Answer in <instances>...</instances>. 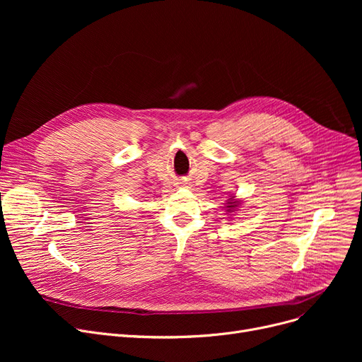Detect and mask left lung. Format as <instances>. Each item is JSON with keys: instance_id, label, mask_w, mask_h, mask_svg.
<instances>
[{"instance_id": "left-lung-1", "label": "left lung", "mask_w": 362, "mask_h": 362, "mask_svg": "<svg viewBox=\"0 0 362 362\" xmlns=\"http://www.w3.org/2000/svg\"><path fill=\"white\" fill-rule=\"evenodd\" d=\"M230 201H233V198H230ZM236 204H238V201H235V202H229V205H227V208H229V210H227V211H229V213H230V211H233V208H235V206H238Z\"/></svg>"}]
</instances>
